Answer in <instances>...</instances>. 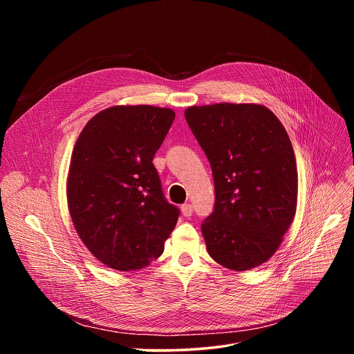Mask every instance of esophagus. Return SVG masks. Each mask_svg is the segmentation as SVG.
<instances>
[{
  "instance_id": "34e87169",
  "label": "esophagus",
  "mask_w": 354,
  "mask_h": 354,
  "mask_svg": "<svg viewBox=\"0 0 354 354\" xmlns=\"http://www.w3.org/2000/svg\"><path fill=\"white\" fill-rule=\"evenodd\" d=\"M180 210H182V214H183L185 217H190V216L193 214V206H192V205H183V206L180 207Z\"/></svg>"
}]
</instances>
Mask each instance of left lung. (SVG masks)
Wrapping results in <instances>:
<instances>
[{"label": "left lung", "mask_w": 354, "mask_h": 354, "mask_svg": "<svg viewBox=\"0 0 354 354\" xmlns=\"http://www.w3.org/2000/svg\"><path fill=\"white\" fill-rule=\"evenodd\" d=\"M212 165L216 203L201 224L209 255L242 272L273 257L297 207V164L276 115L255 104H216L185 111Z\"/></svg>", "instance_id": "left-lung-1"}]
</instances>
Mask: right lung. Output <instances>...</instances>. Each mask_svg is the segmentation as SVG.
<instances>
[{"instance_id": "right-lung-1", "label": "right lung", "mask_w": 354, "mask_h": 354, "mask_svg": "<svg viewBox=\"0 0 354 354\" xmlns=\"http://www.w3.org/2000/svg\"><path fill=\"white\" fill-rule=\"evenodd\" d=\"M175 112L112 106L82 129L70 162L67 201L91 254L115 270H137L164 252L179 209L165 198L153 164Z\"/></svg>"}]
</instances>
